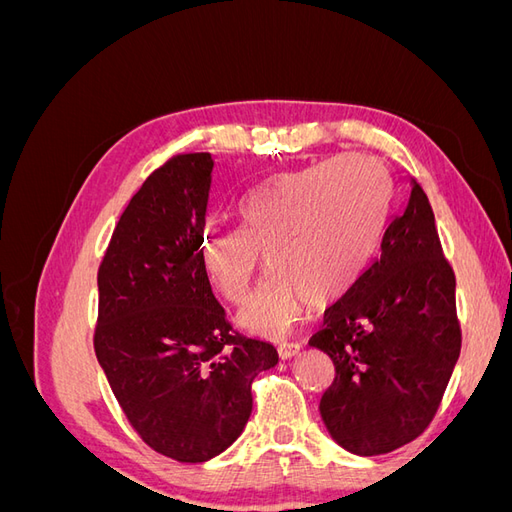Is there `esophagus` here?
<instances>
[{"instance_id": "34e87169", "label": "esophagus", "mask_w": 512, "mask_h": 512, "mask_svg": "<svg viewBox=\"0 0 512 512\" xmlns=\"http://www.w3.org/2000/svg\"><path fill=\"white\" fill-rule=\"evenodd\" d=\"M301 350H303L301 344H284L277 348V354H280L282 361H290V359H294V356H299Z\"/></svg>"}]
</instances>
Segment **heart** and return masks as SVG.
<instances>
[{"mask_svg":"<svg viewBox=\"0 0 512 512\" xmlns=\"http://www.w3.org/2000/svg\"><path fill=\"white\" fill-rule=\"evenodd\" d=\"M386 198L384 170L365 156L280 173L241 205V230L205 232L200 265L230 303H245L267 256L273 275L239 322L254 335L284 339L307 301L335 303L361 280L378 250Z\"/></svg>","mask_w":512,"mask_h":512,"instance_id":"1","label":"heart"}]
</instances>
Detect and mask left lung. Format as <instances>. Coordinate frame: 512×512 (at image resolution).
Wrapping results in <instances>:
<instances>
[{
  "mask_svg": "<svg viewBox=\"0 0 512 512\" xmlns=\"http://www.w3.org/2000/svg\"><path fill=\"white\" fill-rule=\"evenodd\" d=\"M309 344L335 365L320 414L346 451L391 453L431 423L459 359L461 329L455 273L414 179L384 228L380 254L324 312V329Z\"/></svg>",
  "mask_w": 512,
  "mask_h": 512,
  "instance_id": "left-lung-1",
  "label": "left lung"
}]
</instances>
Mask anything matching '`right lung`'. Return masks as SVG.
<instances>
[{
  "label": "right lung",
  "mask_w": 512,
  "mask_h": 512,
  "mask_svg": "<svg viewBox=\"0 0 512 512\" xmlns=\"http://www.w3.org/2000/svg\"><path fill=\"white\" fill-rule=\"evenodd\" d=\"M215 162L185 153L149 175L98 271L96 356L128 421L153 451L203 463L252 414L271 344L232 331L200 265Z\"/></svg>",
  "instance_id": "obj_1"
}]
</instances>
